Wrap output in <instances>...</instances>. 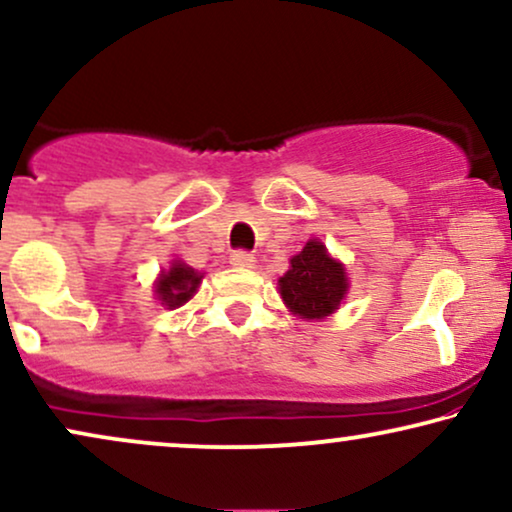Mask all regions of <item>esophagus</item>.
<instances>
[{"label": "esophagus", "mask_w": 512, "mask_h": 512, "mask_svg": "<svg viewBox=\"0 0 512 512\" xmlns=\"http://www.w3.org/2000/svg\"><path fill=\"white\" fill-rule=\"evenodd\" d=\"M229 262L234 264V267H238V269H245V267H252L255 257H252L248 250H234V252H231Z\"/></svg>", "instance_id": "34e87169"}]
</instances>
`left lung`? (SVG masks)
Instances as JSON below:
<instances>
[{"label":"left lung","instance_id":"1","mask_svg":"<svg viewBox=\"0 0 512 512\" xmlns=\"http://www.w3.org/2000/svg\"><path fill=\"white\" fill-rule=\"evenodd\" d=\"M278 286L290 312L302 319H323L340 307L347 276L342 264L328 257L321 241H309L300 255L290 260V269Z\"/></svg>","mask_w":512,"mask_h":512}]
</instances>
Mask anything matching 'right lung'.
I'll return each instance as SVG.
<instances>
[{
  "label": "right lung",
  "mask_w": 512,
  "mask_h": 512,
  "mask_svg": "<svg viewBox=\"0 0 512 512\" xmlns=\"http://www.w3.org/2000/svg\"><path fill=\"white\" fill-rule=\"evenodd\" d=\"M200 276L196 269L186 267L184 262H174L170 271H163L155 283V293H158V300L165 304V307H181L184 302H189L193 293H196Z\"/></svg>",
  "instance_id": "add662e5"
}]
</instances>
